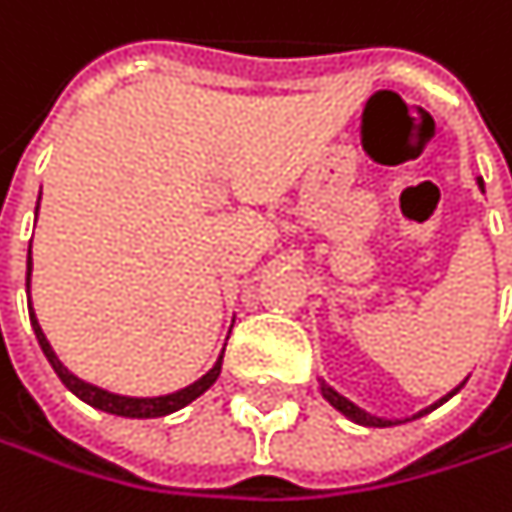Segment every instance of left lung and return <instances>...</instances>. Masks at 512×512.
Segmentation results:
<instances>
[{
  "label": "left lung",
  "mask_w": 512,
  "mask_h": 512,
  "mask_svg": "<svg viewBox=\"0 0 512 512\" xmlns=\"http://www.w3.org/2000/svg\"><path fill=\"white\" fill-rule=\"evenodd\" d=\"M477 185H480V191H483V179H480V176H477ZM465 381H468V378H465ZM465 381H462L459 387H453V390H450L447 396H441L438 402H432L429 408H423V411H417L414 417H408V420H417V417H423V414H429V411H435V408H441V405H444L447 399H453V396H456V393H459V390L465 387ZM321 396H324V399H327V402H330V405H333V408H336L339 414H345L348 420H354V423H360V426H372V429H384V426H399V423H408V420H387V417H375V414H369V411H363L360 405H354L351 399H345L342 393H336V390H333V387H330L327 381H321Z\"/></svg>",
  "instance_id": "left-lung-1"
}]
</instances>
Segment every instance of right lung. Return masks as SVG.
Here are the masks:
<instances>
[{
    "label": "right lung",
    "instance_id": "obj_1",
    "mask_svg": "<svg viewBox=\"0 0 512 512\" xmlns=\"http://www.w3.org/2000/svg\"><path fill=\"white\" fill-rule=\"evenodd\" d=\"M38 200H41V194H38ZM35 218H38V206H35ZM29 285H32V242H29V258H26V294H29ZM29 321H32L35 339H38V345H41L47 363L53 366V372L59 375V381H62L77 399H83L86 405H92V408H98V411H104V414L131 417V420L164 417V414H173V411L191 405V402H194L197 396H203V393L215 384V378L221 375V357H224V351L218 354V360L212 363V369H209L206 375H200L194 384H188V387H182V390H176V393H164V396H119V393L101 390V387H95V384L77 378L74 372H68V369L62 366V360L56 357L53 345L47 342V336H44V330H41V324H38V318H35L32 297H29ZM230 327H233V324H230Z\"/></svg>",
    "mask_w": 512,
    "mask_h": 512
}]
</instances>
